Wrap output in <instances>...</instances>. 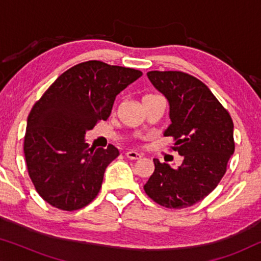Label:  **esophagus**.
I'll use <instances>...</instances> for the list:
<instances>
[{"label":"esophagus","mask_w":261,"mask_h":261,"mask_svg":"<svg viewBox=\"0 0 261 261\" xmlns=\"http://www.w3.org/2000/svg\"><path fill=\"white\" fill-rule=\"evenodd\" d=\"M126 156H127L128 159H130V160H138V159H140L142 155L140 154V153H138V152H135V151H128L126 153Z\"/></svg>","instance_id":"obj_1"}]
</instances>
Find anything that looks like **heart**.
Listing matches in <instances>:
<instances>
[{"instance_id":"obj_1","label":"heart","mask_w":261,"mask_h":261,"mask_svg":"<svg viewBox=\"0 0 261 261\" xmlns=\"http://www.w3.org/2000/svg\"><path fill=\"white\" fill-rule=\"evenodd\" d=\"M152 96H155V95H146V96H144V98H147V97H152ZM142 98V99H144Z\"/></svg>"}]
</instances>
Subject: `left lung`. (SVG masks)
I'll return each mask as SVG.
<instances>
[{"label":"left lung","mask_w":261,"mask_h":261,"mask_svg":"<svg viewBox=\"0 0 261 261\" xmlns=\"http://www.w3.org/2000/svg\"><path fill=\"white\" fill-rule=\"evenodd\" d=\"M152 84L170 103L171 123L164 135L174 140L183 163L172 169L154 162L144 190L159 205L181 209L194 205L217 187L234 153V124L228 110L209 88L181 71H149Z\"/></svg>","instance_id":"left-lung-1"}]
</instances>
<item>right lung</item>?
<instances>
[{"label": "right lung", "instance_id": "obj_1", "mask_svg": "<svg viewBox=\"0 0 261 261\" xmlns=\"http://www.w3.org/2000/svg\"><path fill=\"white\" fill-rule=\"evenodd\" d=\"M140 76L141 71L130 67L89 60L60 74L35 102L23 152L32 183L48 204L73 212L98 195L119 149L89 148L85 132L108 119L117 94Z\"/></svg>", "mask_w": 261, "mask_h": 261}]
</instances>
